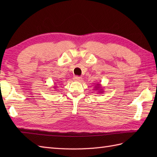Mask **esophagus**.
I'll list each match as a JSON object with an SVG mask.
<instances>
[{"label": "esophagus", "instance_id": "obj_1", "mask_svg": "<svg viewBox=\"0 0 157 157\" xmlns=\"http://www.w3.org/2000/svg\"><path fill=\"white\" fill-rule=\"evenodd\" d=\"M73 79H74L75 81L79 82V81L82 80V78H81V77H79V76H75L74 78H73Z\"/></svg>", "mask_w": 157, "mask_h": 157}]
</instances>
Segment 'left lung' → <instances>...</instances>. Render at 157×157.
<instances>
[{
  "mask_svg": "<svg viewBox=\"0 0 157 157\" xmlns=\"http://www.w3.org/2000/svg\"><path fill=\"white\" fill-rule=\"evenodd\" d=\"M94 90L97 91L98 93H101V94H102L104 92V90H103V88L102 87V86L101 84H96L94 86Z\"/></svg>",
  "mask_w": 157,
  "mask_h": 157,
  "instance_id": "8db88e82",
  "label": "left lung"
}]
</instances>
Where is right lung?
Wrapping results in <instances>:
<instances>
[{
	"label": "right lung",
	"mask_w": 157,
	"mask_h": 157,
	"mask_svg": "<svg viewBox=\"0 0 157 157\" xmlns=\"http://www.w3.org/2000/svg\"><path fill=\"white\" fill-rule=\"evenodd\" d=\"M56 88H57V86H56V85H55L54 86H53V88H54V89H56Z\"/></svg>",
	"instance_id": "right-lung-1"
}]
</instances>
